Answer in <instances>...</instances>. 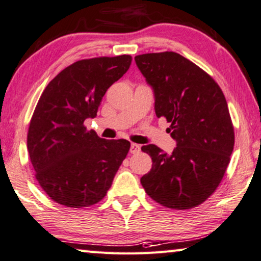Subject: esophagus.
I'll return each mask as SVG.
<instances>
[{
  "mask_svg": "<svg viewBox=\"0 0 261 261\" xmlns=\"http://www.w3.org/2000/svg\"><path fill=\"white\" fill-rule=\"evenodd\" d=\"M139 151H140V145H138V144H136V143H132L130 146V152L132 153V154H136V153H138Z\"/></svg>",
  "mask_w": 261,
  "mask_h": 261,
  "instance_id": "1",
  "label": "esophagus"
}]
</instances>
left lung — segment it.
<instances>
[{"label": "left lung", "instance_id": "obj_1", "mask_svg": "<svg viewBox=\"0 0 261 261\" xmlns=\"http://www.w3.org/2000/svg\"><path fill=\"white\" fill-rule=\"evenodd\" d=\"M154 93L158 117L171 123L172 153L148 144L152 168L140 184L152 200L171 209L204 202L224 176L233 151L234 131L227 103L214 79L175 52L135 57Z\"/></svg>", "mask_w": 261, "mask_h": 261}]
</instances>
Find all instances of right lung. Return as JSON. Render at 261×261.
<instances>
[{
	"mask_svg": "<svg viewBox=\"0 0 261 261\" xmlns=\"http://www.w3.org/2000/svg\"><path fill=\"white\" fill-rule=\"evenodd\" d=\"M131 56L79 60L44 89L28 132L36 179L57 203L82 208L100 202L130 150L125 139L87 131L109 87L126 73Z\"/></svg>",
	"mask_w": 261,
	"mask_h": 261,
	"instance_id": "right-lung-1",
	"label": "right lung"
}]
</instances>
